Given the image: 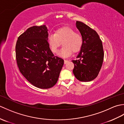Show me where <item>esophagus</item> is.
Segmentation results:
<instances>
[{
    "label": "esophagus",
    "mask_w": 124,
    "mask_h": 124,
    "mask_svg": "<svg viewBox=\"0 0 124 124\" xmlns=\"http://www.w3.org/2000/svg\"><path fill=\"white\" fill-rule=\"evenodd\" d=\"M69 62V61L68 60H64V64H66V63H67Z\"/></svg>",
    "instance_id": "34e87169"
}]
</instances>
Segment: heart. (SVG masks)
Segmentation results:
<instances>
[{
	"label": "heart",
	"instance_id": "obj_1",
	"mask_svg": "<svg viewBox=\"0 0 124 124\" xmlns=\"http://www.w3.org/2000/svg\"><path fill=\"white\" fill-rule=\"evenodd\" d=\"M52 52L56 53L62 44L63 47L59 55L63 57L69 56L73 53L80 51L83 45V38L81 34L75 32L70 27H63L55 31V34H49L47 38Z\"/></svg>",
	"mask_w": 124,
	"mask_h": 124
}]
</instances>
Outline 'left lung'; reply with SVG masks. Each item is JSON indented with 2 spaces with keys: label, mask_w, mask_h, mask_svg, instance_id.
Returning a JSON list of instances; mask_svg holds the SVG:
<instances>
[{
  "label": "left lung",
  "mask_w": 124,
  "mask_h": 124,
  "mask_svg": "<svg viewBox=\"0 0 124 124\" xmlns=\"http://www.w3.org/2000/svg\"><path fill=\"white\" fill-rule=\"evenodd\" d=\"M76 27L83 38V45L77 57L72 60L73 73L78 80L87 82L98 76L104 59L102 43L98 34L84 23L77 21Z\"/></svg>",
  "instance_id": "8db88e82"
}]
</instances>
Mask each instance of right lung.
<instances>
[{
    "label": "right lung",
    "mask_w": 124,
    "mask_h": 124,
    "mask_svg": "<svg viewBox=\"0 0 124 124\" xmlns=\"http://www.w3.org/2000/svg\"><path fill=\"white\" fill-rule=\"evenodd\" d=\"M47 31L45 25L29 28L18 37L15 46L20 72L32 85L42 89L56 84L64 64L50 49Z\"/></svg>",
    "instance_id": "obj_1"
}]
</instances>
